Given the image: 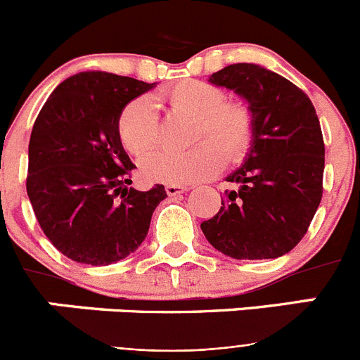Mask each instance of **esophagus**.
Returning <instances> with one entry per match:
<instances>
[{
	"label": "esophagus",
	"mask_w": 360,
	"mask_h": 360,
	"mask_svg": "<svg viewBox=\"0 0 360 360\" xmlns=\"http://www.w3.org/2000/svg\"><path fill=\"white\" fill-rule=\"evenodd\" d=\"M187 187L184 186H176V184H169V186H165V193H167V196H178L182 195V193H186Z\"/></svg>",
	"instance_id": "obj_1"
}]
</instances>
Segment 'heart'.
Listing matches in <instances>:
<instances>
[{
  "label": "heart",
  "mask_w": 360,
  "mask_h": 360,
  "mask_svg": "<svg viewBox=\"0 0 360 360\" xmlns=\"http://www.w3.org/2000/svg\"><path fill=\"white\" fill-rule=\"evenodd\" d=\"M160 101L173 110L195 117L193 142L184 151H155L141 164L148 182L193 184L221 169L224 160L236 164L247 155L254 139L252 113L243 103L224 101L218 86L196 79L180 81L160 94ZM117 135L133 157H144L158 141V117L149 98L129 101L117 119ZM210 142L207 143V141Z\"/></svg>",
  "instance_id": "1"
}]
</instances>
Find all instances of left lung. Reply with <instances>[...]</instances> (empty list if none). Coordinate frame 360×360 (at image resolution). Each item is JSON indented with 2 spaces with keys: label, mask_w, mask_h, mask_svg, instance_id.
<instances>
[{
  "label": "left lung",
  "mask_w": 360,
  "mask_h": 360,
  "mask_svg": "<svg viewBox=\"0 0 360 360\" xmlns=\"http://www.w3.org/2000/svg\"><path fill=\"white\" fill-rule=\"evenodd\" d=\"M209 82L249 103L254 139L247 158L227 176L221 207L203 221L216 250L234 259H272L307 234L323 198L324 142L316 108L294 82L259 65L238 63Z\"/></svg>",
  "instance_id": "obj_1"
}]
</instances>
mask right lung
<instances>
[{"label":"right lung","mask_w":360,"mask_h":360,"mask_svg":"<svg viewBox=\"0 0 360 360\" xmlns=\"http://www.w3.org/2000/svg\"><path fill=\"white\" fill-rule=\"evenodd\" d=\"M155 88L106 72L75 73L41 108L28 144L27 193L44 236L72 262L104 266L148 236L164 186L136 191L117 135L129 101Z\"/></svg>","instance_id":"right-lung-1"}]
</instances>
